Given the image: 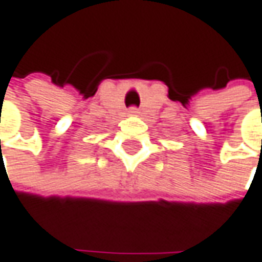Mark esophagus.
Segmentation results:
<instances>
[{"mask_svg": "<svg viewBox=\"0 0 262 262\" xmlns=\"http://www.w3.org/2000/svg\"><path fill=\"white\" fill-rule=\"evenodd\" d=\"M129 113L133 114V116H136V114H139V108H138V107H130V108H129Z\"/></svg>", "mask_w": 262, "mask_h": 262, "instance_id": "34e87169", "label": "esophagus"}]
</instances>
